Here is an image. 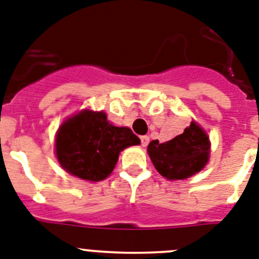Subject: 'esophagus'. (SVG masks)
Returning <instances> with one entry per match:
<instances>
[{
    "mask_svg": "<svg viewBox=\"0 0 259 259\" xmlns=\"http://www.w3.org/2000/svg\"><path fill=\"white\" fill-rule=\"evenodd\" d=\"M141 143H142V146L146 147L147 144L150 143V138H148L147 135H142V137H141Z\"/></svg>",
    "mask_w": 259,
    "mask_h": 259,
    "instance_id": "1",
    "label": "esophagus"
}]
</instances>
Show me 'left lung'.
Masks as SVG:
<instances>
[{
  "label": "left lung",
  "instance_id": "left-lung-1",
  "mask_svg": "<svg viewBox=\"0 0 259 259\" xmlns=\"http://www.w3.org/2000/svg\"><path fill=\"white\" fill-rule=\"evenodd\" d=\"M147 151L158 173L164 178L177 181L190 178L206 165L210 141L205 130L192 121L176 138L164 143L152 141Z\"/></svg>",
  "mask_w": 259,
  "mask_h": 259
}]
</instances>
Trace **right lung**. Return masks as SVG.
I'll list each match as a JSON object with an SVG mask.
<instances>
[{"mask_svg": "<svg viewBox=\"0 0 259 259\" xmlns=\"http://www.w3.org/2000/svg\"><path fill=\"white\" fill-rule=\"evenodd\" d=\"M139 143V138L129 127L113 126L104 112L85 109L60 125L55 153L67 173L99 182L112 173L121 151Z\"/></svg>", "mask_w": 259, "mask_h": 259, "instance_id": "1", "label": "right lung"}]
</instances>
